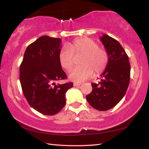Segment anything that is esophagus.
Wrapping results in <instances>:
<instances>
[{
    "label": "esophagus",
    "mask_w": 149,
    "mask_h": 149,
    "mask_svg": "<svg viewBox=\"0 0 149 149\" xmlns=\"http://www.w3.org/2000/svg\"><path fill=\"white\" fill-rule=\"evenodd\" d=\"M81 85V84H79V83H74V87H79Z\"/></svg>",
    "instance_id": "esophagus-1"
}]
</instances>
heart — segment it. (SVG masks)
<instances>
[{
	"label": "heart",
	"mask_w": 149,
	"mask_h": 149,
	"mask_svg": "<svg viewBox=\"0 0 149 149\" xmlns=\"http://www.w3.org/2000/svg\"><path fill=\"white\" fill-rule=\"evenodd\" d=\"M74 54L82 55L79 60L81 65L74 68L69 73L70 80L82 82L91 76L93 72L98 75L104 71L108 62V55L105 50L100 49L93 39L87 37L75 39L64 47L58 54L60 64L65 70H70L74 65Z\"/></svg>",
	"instance_id": "obj_1"
}]
</instances>
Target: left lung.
Returning a JSON list of instances; mask_svg holds the SVG:
<instances>
[{
    "label": "left lung",
    "instance_id": "left-lung-1",
    "mask_svg": "<svg viewBox=\"0 0 149 149\" xmlns=\"http://www.w3.org/2000/svg\"><path fill=\"white\" fill-rule=\"evenodd\" d=\"M100 40L108 53V62L100 82L91 84L92 92L86 99L95 109L106 111L114 107L124 97L130 84L131 67L129 58L119 42L106 34Z\"/></svg>",
    "mask_w": 149,
    "mask_h": 149
}]
</instances>
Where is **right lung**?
Here are the masks:
<instances>
[{
	"label": "right lung",
	"instance_id": "add662e5",
	"mask_svg": "<svg viewBox=\"0 0 149 149\" xmlns=\"http://www.w3.org/2000/svg\"><path fill=\"white\" fill-rule=\"evenodd\" d=\"M62 40L39 37L25 51L19 68L22 91L31 107L45 115L58 113L65 104V93L73 83L56 84L66 79L58 59Z\"/></svg>",
	"mask_w": 149,
	"mask_h": 149
}]
</instances>
